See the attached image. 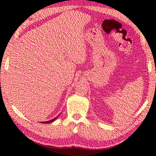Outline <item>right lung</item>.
Returning a JSON list of instances; mask_svg holds the SVG:
<instances>
[{
  "instance_id": "1",
  "label": "right lung",
  "mask_w": 156,
  "mask_h": 156,
  "mask_svg": "<svg viewBox=\"0 0 156 156\" xmlns=\"http://www.w3.org/2000/svg\"><path fill=\"white\" fill-rule=\"evenodd\" d=\"M60 115H57V117H56V118H54V119H52V120H49V121H45V122H43V123H45V124H47V123H50V122H54V121H55L56 120V118L58 117Z\"/></svg>"
}]
</instances>
